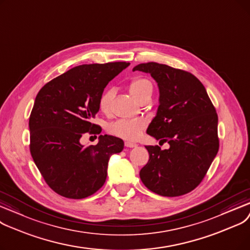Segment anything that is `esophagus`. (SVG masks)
Returning a JSON list of instances; mask_svg holds the SVG:
<instances>
[{
  "instance_id": "34e87169",
  "label": "esophagus",
  "mask_w": 250,
  "mask_h": 250,
  "mask_svg": "<svg viewBox=\"0 0 250 250\" xmlns=\"http://www.w3.org/2000/svg\"><path fill=\"white\" fill-rule=\"evenodd\" d=\"M125 146H126V147L132 148V147H136L137 145H136V144H133V142H130V141H125Z\"/></svg>"
}]
</instances>
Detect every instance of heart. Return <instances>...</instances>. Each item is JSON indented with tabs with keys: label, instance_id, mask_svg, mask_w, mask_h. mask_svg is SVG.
Returning a JSON list of instances; mask_svg holds the SVG:
<instances>
[{
	"label": "heart",
	"instance_id": "obj_1",
	"mask_svg": "<svg viewBox=\"0 0 250 250\" xmlns=\"http://www.w3.org/2000/svg\"><path fill=\"white\" fill-rule=\"evenodd\" d=\"M129 90L132 96L139 101L145 96H148L152 92L151 82L144 77L134 78L129 84ZM112 102V90H104L99 100V108L103 113H108L110 111V105ZM146 127V122L141 119H119L113 122L109 129L110 132L115 136H118L127 140L136 139L142 130Z\"/></svg>",
	"mask_w": 250,
	"mask_h": 250
}]
</instances>
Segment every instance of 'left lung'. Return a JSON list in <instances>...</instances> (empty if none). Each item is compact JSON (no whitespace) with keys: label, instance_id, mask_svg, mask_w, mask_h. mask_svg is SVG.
I'll list each match as a JSON object with an SVG mask.
<instances>
[{"label":"left lung","instance_id":"obj_1","mask_svg":"<svg viewBox=\"0 0 250 250\" xmlns=\"http://www.w3.org/2000/svg\"><path fill=\"white\" fill-rule=\"evenodd\" d=\"M133 71L157 81L160 105L146 133L170 147L148 146L149 160L140 179L162 196H180L203 181L219 150L218 115L205 86L187 71L165 64H139Z\"/></svg>","mask_w":250,"mask_h":250}]
</instances>
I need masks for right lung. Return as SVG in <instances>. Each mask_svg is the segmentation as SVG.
I'll return each instance as SVG.
<instances>
[{"label": "right lung", "mask_w": 250, "mask_h": 250, "mask_svg": "<svg viewBox=\"0 0 250 250\" xmlns=\"http://www.w3.org/2000/svg\"><path fill=\"white\" fill-rule=\"evenodd\" d=\"M130 63L80 65L47 82L39 91L29 117L30 153L44 181L67 198L81 199L104 184L110 157L122 151V139L100 135L84 147L85 133L100 134L90 120L99 112L106 84Z\"/></svg>", "instance_id": "1"}]
</instances>
